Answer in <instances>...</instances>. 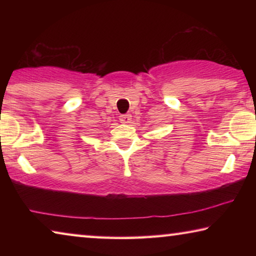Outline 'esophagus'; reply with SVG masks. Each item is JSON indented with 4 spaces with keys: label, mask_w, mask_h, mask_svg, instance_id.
Here are the masks:
<instances>
[{
    "label": "esophagus",
    "mask_w": 256,
    "mask_h": 256,
    "mask_svg": "<svg viewBox=\"0 0 256 256\" xmlns=\"http://www.w3.org/2000/svg\"><path fill=\"white\" fill-rule=\"evenodd\" d=\"M131 120H132V116L130 114H123V115L120 116V123L128 124V123H131Z\"/></svg>",
    "instance_id": "obj_1"
}]
</instances>
